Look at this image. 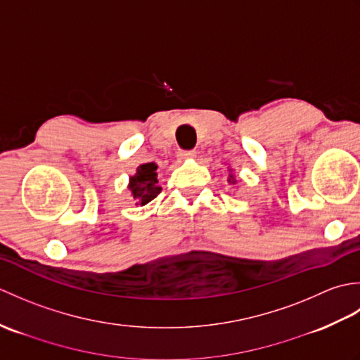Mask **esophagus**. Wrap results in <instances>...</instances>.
<instances>
[{
	"instance_id": "obj_1",
	"label": "esophagus",
	"mask_w": 360,
	"mask_h": 360,
	"mask_svg": "<svg viewBox=\"0 0 360 360\" xmlns=\"http://www.w3.org/2000/svg\"><path fill=\"white\" fill-rule=\"evenodd\" d=\"M195 156H196V151H195V150H181V151L178 153V158H179L181 160L192 159V158H195Z\"/></svg>"
}]
</instances>
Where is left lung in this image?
I'll list each match as a JSON object with an SVG mask.
<instances>
[{
	"instance_id": "left-lung-1",
	"label": "left lung",
	"mask_w": 360,
	"mask_h": 360,
	"mask_svg": "<svg viewBox=\"0 0 360 360\" xmlns=\"http://www.w3.org/2000/svg\"><path fill=\"white\" fill-rule=\"evenodd\" d=\"M229 182H231V184H235V176L233 174H229Z\"/></svg>"
}]
</instances>
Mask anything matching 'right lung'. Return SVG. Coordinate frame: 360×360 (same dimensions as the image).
<instances>
[{"mask_svg": "<svg viewBox=\"0 0 360 360\" xmlns=\"http://www.w3.org/2000/svg\"><path fill=\"white\" fill-rule=\"evenodd\" d=\"M158 165L155 162L142 164L137 167L136 174L129 176L128 188L131 192L133 198L137 201L136 204L145 205L160 193V188L158 186Z\"/></svg>", "mask_w": 360, "mask_h": 360, "instance_id": "obj_1", "label": "right lung"}]
</instances>
